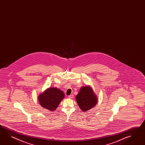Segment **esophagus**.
<instances>
[{"mask_svg": "<svg viewBox=\"0 0 145 145\" xmlns=\"http://www.w3.org/2000/svg\"><path fill=\"white\" fill-rule=\"evenodd\" d=\"M68 97H69V99H72L73 97V94H71V95H70L68 96Z\"/></svg>", "mask_w": 145, "mask_h": 145, "instance_id": "esophagus-1", "label": "esophagus"}]
</instances>
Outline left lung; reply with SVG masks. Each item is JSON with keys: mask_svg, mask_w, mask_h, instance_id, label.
I'll return each instance as SVG.
<instances>
[{"mask_svg": "<svg viewBox=\"0 0 145 145\" xmlns=\"http://www.w3.org/2000/svg\"><path fill=\"white\" fill-rule=\"evenodd\" d=\"M76 101L81 110L86 112L95 106L97 98L92 88L89 86H85L80 89L76 96Z\"/></svg>", "mask_w": 145, "mask_h": 145, "instance_id": "8db88e82", "label": "left lung"}]
</instances>
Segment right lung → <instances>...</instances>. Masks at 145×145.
Instances as JSON below:
<instances>
[{
  "instance_id": "add662e5",
  "label": "right lung",
  "mask_w": 145,
  "mask_h": 145,
  "mask_svg": "<svg viewBox=\"0 0 145 145\" xmlns=\"http://www.w3.org/2000/svg\"><path fill=\"white\" fill-rule=\"evenodd\" d=\"M64 97L63 92L56 88H50L38 97L40 105L50 111L55 110Z\"/></svg>"
}]
</instances>
